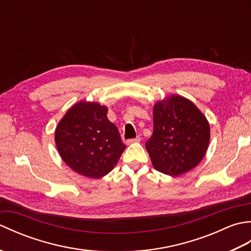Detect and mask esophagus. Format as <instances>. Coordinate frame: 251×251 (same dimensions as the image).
I'll return each mask as SVG.
<instances>
[{
    "label": "esophagus",
    "mask_w": 251,
    "mask_h": 251,
    "mask_svg": "<svg viewBox=\"0 0 251 251\" xmlns=\"http://www.w3.org/2000/svg\"><path fill=\"white\" fill-rule=\"evenodd\" d=\"M141 141V137L140 136H137L136 138H132V139H128L126 142L130 145V143H134V142H140Z\"/></svg>",
    "instance_id": "esophagus-1"
}]
</instances>
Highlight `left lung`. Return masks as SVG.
<instances>
[{
  "label": "left lung",
  "instance_id": "8db88e82",
  "mask_svg": "<svg viewBox=\"0 0 251 251\" xmlns=\"http://www.w3.org/2000/svg\"><path fill=\"white\" fill-rule=\"evenodd\" d=\"M153 134L146 149L157 172L179 176L205 156L210 130L201 112L190 100L172 96L153 109Z\"/></svg>",
  "mask_w": 251,
  "mask_h": 251
}]
</instances>
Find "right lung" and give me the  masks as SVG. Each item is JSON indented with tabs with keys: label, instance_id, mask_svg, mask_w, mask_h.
<instances>
[{
	"label": "right lung",
	"instance_id": "add662e5",
	"mask_svg": "<svg viewBox=\"0 0 251 251\" xmlns=\"http://www.w3.org/2000/svg\"><path fill=\"white\" fill-rule=\"evenodd\" d=\"M108 109L95 102H79L58 124L56 146L74 172L98 179L109 174L125 150L119 129L106 117Z\"/></svg>",
	"mask_w": 251,
	"mask_h": 251
}]
</instances>
